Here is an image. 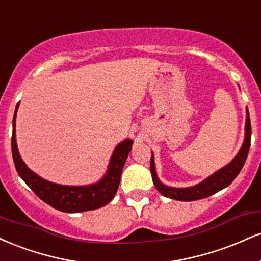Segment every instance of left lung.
I'll list each match as a JSON object with an SVG mask.
<instances>
[{
	"label": "left lung",
	"mask_w": 261,
	"mask_h": 261,
	"mask_svg": "<svg viewBox=\"0 0 261 261\" xmlns=\"http://www.w3.org/2000/svg\"><path fill=\"white\" fill-rule=\"evenodd\" d=\"M250 136H251V126H250V118L249 110L247 108V118H245V134L244 141L241 149L237 155L229 162L223 168L218 169L214 174H211L205 180H202L199 184L193 185L188 188H173L163 184L158 179L157 172H155L154 166V155L152 153L151 157V174L152 180H153L154 187L160 191L163 196L169 197V199L178 200V201H194V200L205 199L210 195H214L217 191L222 190L236 179V176L239 174L242 168H243L245 160L248 157V152L250 147Z\"/></svg>",
	"instance_id": "8db88e82"
}]
</instances>
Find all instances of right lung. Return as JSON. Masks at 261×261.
I'll use <instances>...</instances> for the list:
<instances>
[{
	"label": "right lung",
	"mask_w": 261,
	"mask_h": 261,
	"mask_svg": "<svg viewBox=\"0 0 261 261\" xmlns=\"http://www.w3.org/2000/svg\"><path fill=\"white\" fill-rule=\"evenodd\" d=\"M19 103L17 104L13 118V134H12V155L14 166L20 178L40 197L44 202L62 212L91 211L106 206L112 201L120 182V176L126 158L133 147L134 141L126 139L121 141L110 157L109 166L103 178L97 182L88 185H61L49 181L39 176L27 167L20 157L16 141V116Z\"/></svg>",
	"instance_id": "1"
}]
</instances>
